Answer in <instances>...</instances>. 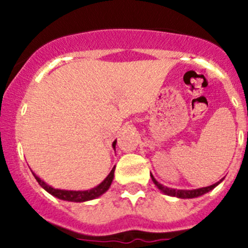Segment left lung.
Returning a JSON list of instances; mask_svg holds the SVG:
<instances>
[{"instance_id": "1", "label": "left lung", "mask_w": 248, "mask_h": 248, "mask_svg": "<svg viewBox=\"0 0 248 248\" xmlns=\"http://www.w3.org/2000/svg\"><path fill=\"white\" fill-rule=\"evenodd\" d=\"M151 179H152V181H154V184L157 186V188H158L161 192H163L164 194H167V196H170V197H176V198H181V199H191V198H197V197H201V196H202V194L207 193V192H210L211 189H214L215 187L218 186V185L223 181V179H222V180H219L218 182H216V184L211 185V186L202 187V188H197V189H174V188H169V187L163 186L162 184H159V182L155 179L154 175L152 174H151Z\"/></svg>"}]
</instances>
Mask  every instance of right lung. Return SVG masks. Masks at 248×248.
I'll return each instance as SVG.
<instances>
[{
    "label": "right lung",
    "mask_w": 248,
    "mask_h": 248,
    "mask_svg": "<svg viewBox=\"0 0 248 248\" xmlns=\"http://www.w3.org/2000/svg\"><path fill=\"white\" fill-rule=\"evenodd\" d=\"M115 145H116V140L112 142V147H114V150H115ZM114 171H115V167L111 169V171L109 172L108 176H107L106 179L98 185V186L93 187V188L91 189H86V191H68V189L54 188V187L49 186V185L46 184V182H44L41 177L37 176L33 171H32V174H33L34 179L37 180V182H38V184L46 189L47 193L51 194V196L56 197V198L61 199V201L82 202H89V201H92V199H96L98 198V197H101L102 194L106 193V192L109 189L112 180H114Z\"/></svg>",
    "instance_id": "add662e5"
}]
</instances>
